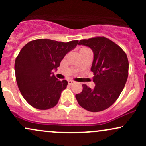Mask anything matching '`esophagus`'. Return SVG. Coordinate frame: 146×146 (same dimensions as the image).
<instances>
[{"label": "esophagus", "mask_w": 146, "mask_h": 146, "mask_svg": "<svg viewBox=\"0 0 146 146\" xmlns=\"http://www.w3.org/2000/svg\"><path fill=\"white\" fill-rule=\"evenodd\" d=\"M74 82H75L73 81V80H68V84H69V85L73 84L74 83Z\"/></svg>", "instance_id": "esophagus-1"}]
</instances>
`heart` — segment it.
Returning <instances> with one entry per match:
<instances>
[{
  "label": "heart",
  "instance_id": "heart-1",
  "mask_svg": "<svg viewBox=\"0 0 146 146\" xmlns=\"http://www.w3.org/2000/svg\"><path fill=\"white\" fill-rule=\"evenodd\" d=\"M87 51H91L89 48L86 47V46H82L80 48V53H84V52H87Z\"/></svg>",
  "mask_w": 146,
  "mask_h": 146
}]
</instances>
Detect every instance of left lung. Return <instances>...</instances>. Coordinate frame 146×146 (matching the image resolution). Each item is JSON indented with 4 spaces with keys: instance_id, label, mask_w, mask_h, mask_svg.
<instances>
[{
    "instance_id": "obj_1",
    "label": "left lung",
    "mask_w": 146,
    "mask_h": 146,
    "mask_svg": "<svg viewBox=\"0 0 146 146\" xmlns=\"http://www.w3.org/2000/svg\"><path fill=\"white\" fill-rule=\"evenodd\" d=\"M78 44L93 50L91 66L94 88L83 84L82 91L75 95L78 104L88 111L96 113L109 108L118 99L128 76V60L123 50L105 37L81 40Z\"/></svg>"
}]
</instances>
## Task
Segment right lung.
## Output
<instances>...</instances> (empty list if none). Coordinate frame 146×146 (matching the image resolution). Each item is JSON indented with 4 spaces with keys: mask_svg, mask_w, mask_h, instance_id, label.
<instances>
[{
    "mask_svg": "<svg viewBox=\"0 0 146 146\" xmlns=\"http://www.w3.org/2000/svg\"><path fill=\"white\" fill-rule=\"evenodd\" d=\"M78 40L62 42L49 39L30 41L15 60V74L22 95L27 103L39 110H48L58 104L68 82L53 75L65 55Z\"/></svg>",
    "mask_w": 146,
    "mask_h": 146,
    "instance_id": "right-lung-1",
    "label": "right lung"
}]
</instances>
